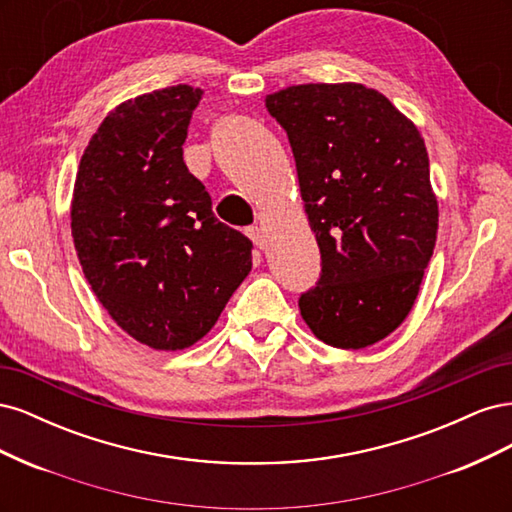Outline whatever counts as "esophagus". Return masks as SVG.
Returning a JSON list of instances; mask_svg holds the SVG:
<instances>
[{"mask_svg":"<svg viewBox=\"0 0 512 512\" xmlns=\"http://www.w3.org/2000/svg\"><path fill=\"white\" fill-rule=\"evenodd\" d=\"M247 237H250L260 247V250H265V247H267L265 232H262L260 226H250V228H247Z\"/></svg>","mask_w":512,"mask_h":512,"instance_id":"34e87169","label":"esophagus"}]
</instances>
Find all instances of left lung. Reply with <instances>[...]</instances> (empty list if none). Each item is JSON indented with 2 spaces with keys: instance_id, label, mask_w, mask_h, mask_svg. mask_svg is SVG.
<instances>
[{
  "instance_id": "left-lung-1",
  "label": "left lung",
  "mask_w": 512,
  "mask_h": 512,
  "mask_svg": "<svg viewBox=\"0 0 512 512\" xmlns=\"http://www.w3.org/2000/svg\"><path fill=\"white\" fill-rule=\"evenodd\" d=\"M297 162L322 258L299 309L318 339L359 350L406 320L438 235V200L416 126L359 83L294 85L267 96Z\"/></svg>"
}]
</instances>
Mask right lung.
I'll return each instance as SVG.
<instances>
[{
    "instance_id": "right-lung-1",
    "label": "right lung",
    "mask_w": 512,
    "mask_h": 512,
    "mask_svg": "<svg viewBox=\"0 0 512 512\" xmlns=\"http://www.w3.org/2000/svg\"><path fill=\"white\" fill-rule=\"evenodd\" d=\"M203 89L119 104L81 158L72 237L98 301L136 342L183 350L205 337L252 271V241L222 224L183 162Z\"/></svg>"
}]
</instances>
